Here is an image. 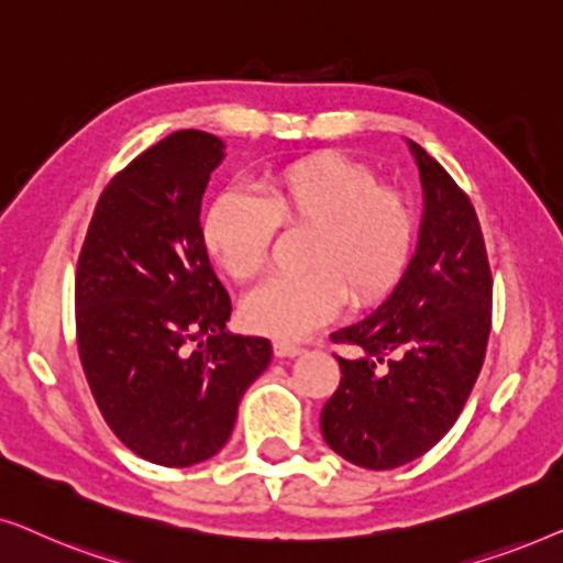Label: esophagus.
<instances>
[{"label": "esophagus", "mask_w": 563, "mask_h": 563, "mask_svg": "<svg viewBox=\"0 0 563 563\" xmlns=\"http://www.w3.org/2000/svg\"><path fill=\"white\" fill-rule=\"evenodd\" d=\"M274 353L279 358H295V356H299V353H302V345L289 343V341H276L274 343Z\"/></svg>", "instance_id": "1"}]
</instances>
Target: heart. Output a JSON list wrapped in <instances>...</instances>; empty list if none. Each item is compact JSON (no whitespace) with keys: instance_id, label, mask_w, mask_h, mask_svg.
Listing matches in <instances>:
<instances>
[{"instance_id":"heart-1","label":"heart","mask_w":563,"mask_h":563,"mask_svg":"<svg viewBox=\"0 0 563 563\" xmlns=\"http://www.w3.org/2000/svg\"><path fill=\"white\" fill-rule=\"evenodd\" d=\"M312 230L307 274L274 276L243 299L253 333L297 341L343 310L387 299L410 266L418 222L402 191L379 187L372 168L320 153L258 184V195L225 189L202 218V243L235 282L264 274L276 228Z\"/></svg>"}]
</instances>
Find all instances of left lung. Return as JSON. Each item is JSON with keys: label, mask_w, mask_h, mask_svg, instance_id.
<instances>
[{"label": "left lung", "mask_w": 563, "mask_h": 563, "mask_svg": "<svg viewBox=\"0 0 563 563\" xmlns=\"http://www.w3.org/2000/svg\"><path fill=\"white\" fill-rule=\"evenodd\" d=\"M410 145L422 184L418 249L397 289L364 320L335 330L356 345L320 415L325 443L361 468H397L449 433L482 372L492 328L484 235L451 174Z\"/></svg>", "instance_id": "8db88e82"}]
</instances>
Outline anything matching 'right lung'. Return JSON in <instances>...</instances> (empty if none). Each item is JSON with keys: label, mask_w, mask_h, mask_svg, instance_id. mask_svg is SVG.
<instances>
[{"label": "right lung", "mask_w": 563, "mask_h": 563, "mask_svg": "<svg viewBox=\"0 0 563 563\" xmlns=\"http://www.w3.org/2000/svg\"><path fill=\"white\" fill-rule=\"evenodd\" d=\"M222 158L218 135L179 130L130 161L99 197L76 266L91 395L112 433L158 466L214 456L272 361L266 338L225 330L233 307L202 243V195Z\"/></svg>", "instance_id": "1"}]
</instances>
